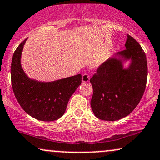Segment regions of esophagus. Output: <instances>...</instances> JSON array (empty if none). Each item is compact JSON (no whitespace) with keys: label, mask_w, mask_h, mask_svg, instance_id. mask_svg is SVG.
Wrapping results in <instances>:
<instances>
[{"label":"esophagus","mask_w":160,"mask_h":160,"mask_svg":"<svg viewBox=\"0 0 160 160\" xmlns=\"http://www.w3.org/2000/svg\"><path fill=\"white\" fill-rule=\"evenodd\" d=\"M89 81V74H82V82H83V83H86V82H88Z\"/></svg>","instance_id":"esophagus-1"}]
</instances>
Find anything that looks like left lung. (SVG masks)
<instances>
[{"mask_svg":"<svg viewBox=\"0 0 160 160\" xmlns=\"http://www.w3.org/2000/svg\"><path fill=\"white\" fill-rule=\"evenodd\" d=\"M125 47L126 49L104 62L90 80L91 108L100 120L115 121L126 117L144 95L148 78L146 55L128 34Z\"/></svg>","mask_w":160,"mask_h":160,"instance_id":"8db88e82","label":"left lung"}]
</instances>
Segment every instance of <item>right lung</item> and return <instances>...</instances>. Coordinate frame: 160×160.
<instances>
[{"instance_id":"right-lung-1","label":"right lung","mask_w":160,"mask_h":160,"mask_svg":"<svg viewBox=\"0 0 160 160\" xmlns=\"http://www.w3.org/2000/svg\"><path fill=\"white\" fill-rule=\"evenodd\" d=\"M25 39L16 49L11 63V81L18 102L28 115L38 120L53 121L64 115L71 96L81 84L80 74L50 82L29 78L22 67Z\"/></svg>"}]
</instances>
